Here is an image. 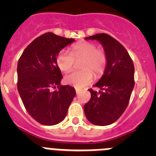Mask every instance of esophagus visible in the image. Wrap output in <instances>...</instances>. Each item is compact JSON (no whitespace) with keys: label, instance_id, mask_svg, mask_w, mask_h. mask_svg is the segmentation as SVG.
I'll return each mask as SVG.
<instances>
[{"label":"esophagus","instance_id":"34e87169","mask_svg":"<svg viewBox=\"0 0 156 156\" xmlns=\"http://www.w3.org/2000/svg\"><path fill=\"white\" fill-rule=\"evenodd\" d=\"M80 89H77V88H76V93L77 94L80 93Z\"/></svg>","mask_w":156,"mask_h":156}]
</instances>
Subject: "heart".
Here are the masks:
<instances>
[{
	"label": "heart",
	"mask_w": 156,
	"mask_h": 156,
	"mask_svg": "<svg viewBox=\"0 0 156 156\" xmlns=\"http://www.w3.org/2000/svg\"><path fill=\"white\" fill-rule=\"evenodd\" d=\"M80 58H83L80 64L83 70L74 71L65 77L66 83L76 88L90 84L94 77L92 71L96 76H101L108 62L105 51L98 48L97 44L90 41H80L73 45L71 54L65 50L61 51L58 55L56 62L62 71L67 73L73 69L75 60Z\"/></svg>",
	"instance_id": "obj_1"
}]
</instances>
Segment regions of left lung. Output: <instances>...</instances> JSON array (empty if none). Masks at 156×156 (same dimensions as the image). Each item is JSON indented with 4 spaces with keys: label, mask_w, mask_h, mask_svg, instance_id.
I'll return each mask as SVG.
<instances>
[{
    "label": "left lung",
    "mask_w": 156,
    "mask_h": 156,
    "mask_svg": "<svg viewBox=\"0 0 156 156\" xmlns=\"http://www.w3.org/2000/svg\"><path fill=\"white\" fill-rule=\"evenodd\" d=\"M102 45L108 57L104 74L94 86L98 92L89 89L91 97L84 105L87 119L97 126H107L119 119L129 104L134 87V66L125 48L113 37L99 34L86 37Z\"/></svg>",
    "instance_id": "8db88e82"
}]
</instances>
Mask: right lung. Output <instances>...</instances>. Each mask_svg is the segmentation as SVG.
<instances>
[{
  "instance_id": "add662e5",
  "label": "right lung",
  "mask_w": 156,
  "mask_h": 156,
  "mask_svg": "<svg viewBox=\"0 0 156 156\" xmlns=\"http://www.w3.org/2000/svg\"><path fill=\"white\" fill-rule=\"evenodd\" d=\"M73 41L46 33L27 46L18 62L17 87L23 105L30 116L45 126L62 122L75 97V88L61 85L62 75L56 62L60 51Z\"/></svg>"
}]
</instances>
